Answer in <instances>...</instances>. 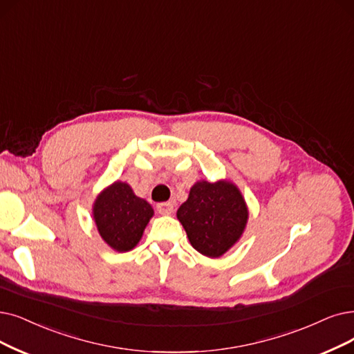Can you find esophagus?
<instances>
[{
    "label": "esophagus",
    "mask_w": 354,
    "mask_h": 354,
    "mask_svg": "<svg viewBox=\"0 0 354 354\" xmlns=\"http://www.w3.org/2000/svg\"><path fill=\"white\" fill-rule=\"evenodd\" d=\"M157 210H158L160 215H171L173 210H174V206L169 202H162V203L157 205Z\"/></svg>",
    "instance_id": "1"
}]
</instances>
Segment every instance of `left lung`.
Listing matches in <instances>:
<instances>
[{"mask_svg": "<svg viewBox=\"0 0 354 354\" xmlns=\"http://www.w3.org/2000/svg\"><path fill=\"white\" fill-rule=\"evenodd\" d=\"M192 247L209 259H218L243 236L248 207L243 193L230 180L196 181L187 201L177 210Z\"/></svg>", "mask_w": 354, "mask_h": 354, "instance_id": "obj_1", "label": "left lung"}]
</instances>
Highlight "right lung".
<instances>
[{
  "label": "right lung",
  "mask_w": 354,
  "mask_h": 354,
  "mask_svg": "<svg viewBox=\"0 0 354 354\" xmlns=\"http://www.w3.org/2000/svg\"><path fill=\"white\" fill-rule=\"evenodd\" d=\"M152 206L138 197L124 181H115L100 192L93 203V219L103 241L118 252L133 250L149 219Z\"/></svg>",
  "instance_id": "1"
}]
</instances>
